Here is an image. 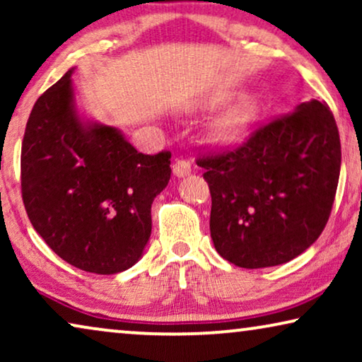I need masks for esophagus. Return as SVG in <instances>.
<instances>
[{"label": "esophagus", "instance_id": "34e87169", "mask_svg": "<svg viewBox=\"0 0 362 362\" xmlns=\"http://www.w3.org/2000/svg\"><path fill=\"white\" fill-rule=\"evenodd\" d=\"M173 173L177 177L187 176L191 173V163L186 160H175V163H173Z\"/></svg>", "mask_w": 362, "mask_h": 362}]
</instances>
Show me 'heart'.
Returning a JSON list of instances; mask_svg holds the SVG:
<instances>
[{
  "label": "heart",
  "mask_w": 362,
  "mask_h": 362,
  "mask_svg": "<svg viewBox=\"0 0 362 362\" xmlns=\"http://www.w3.org/2000/svg\"><path fill=\"white\" fill-rule=\"evenodd\" d=\"M217 103H226V98H221ZM260 113V102L257 98H244L235 107H232L224 117L217 122L216 135L221 141H235L249 130L252 123L257 120Z\"/></svg>",
  "instance_id": "1"
}]
</instances>
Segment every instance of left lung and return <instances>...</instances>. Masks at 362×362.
<instances>
[{
  "mask_svg": "<svg viewBox=\"0 0 362 362\" xmlns=\"http://www.w3.org/2000/svg\"><path fill=\"white\" fill-rule=\"evenodd\" d=\"M211 237L222 259L242 269L290 262L329 219L341 170L336 120L326 102H303L235 148L204 153Z\"/></svg>",
  "mask_w": 362,
  "mask_h": 362,
  "instance_id": "1",
  "label": "left lung"
}]
</instances>
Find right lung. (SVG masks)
Here are the masks:
<instances>
[{
  "instance_id": "obj_1",
  "label": "right lung",
  "mask_w": 362,
  "mask_h": 362,
  "mask_svg": "<svg viewBox=\"0 0 362 362\" xmlns=\"http://www.w3.org/2000/svg\"><path fill=\"white\" fill-rule=\"evenodd\" d=\"M72 71L29 115L21 148V192L44 242L83 272L130 269L151 234L153 199L171 177V153L143 155L120 130L82 122Z\"/></svg>"
}]
</instances>
